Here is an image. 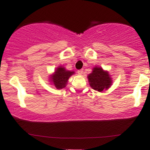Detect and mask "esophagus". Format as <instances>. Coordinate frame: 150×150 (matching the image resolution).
Here are the masks:
<instances>
[{"label": "esophagus", "mask_w": 150, "mask_h": 150, "mask_svg": "<svg viewBox=\"0 0 150 150\" xmlns=\"http://www.w3.org/2000/svg\"><path fill=\"white\" fill-rule=\"evenodd\" d=\"M78 75H83V70H78Z\"/></svg>", "instance_id": "1"}]
</instances>
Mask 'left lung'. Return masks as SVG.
I'll use <instances>...</instances> for the list:
<instances>
[{
  "instance_id": "left-lung-1",
  "label": "left lung",
  "mask_w": 150,
  "mask_h": 150,
  "mask_svg": "<svg viewBox=\"0 0 150 150\" xmlns=\"http://www.w3.org/2000/svg\"><path fill=\"white\" fill-rule=\"evenodd\" d=\"M88 79L90 86L98 92L108 90L113 83L109 72L98 66L93 68L92 72L88 75Z\"/></svg>"
}]
</instances>
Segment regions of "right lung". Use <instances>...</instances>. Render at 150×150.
Instances as JSON below:
<instances>
[{"mask_svg":"<svg viewBox=\"0 0 150 150\" xmlns=\"http://www.w3.org/2000/svg\"><path fill=\"white\" fill-rule=\"evenodd\" d=\"M74 74V71L67 70L65 67L59 66L57 67L54 72L50 75V81L57 89H62L66 87L69 78Z\"/></svg>","mask_w":150,"mask_h":150,"instance_id":"obj_1","label":"right lung"}]
</instances>
